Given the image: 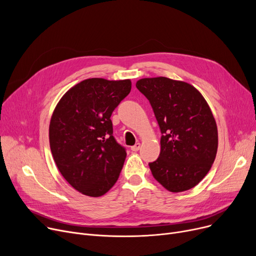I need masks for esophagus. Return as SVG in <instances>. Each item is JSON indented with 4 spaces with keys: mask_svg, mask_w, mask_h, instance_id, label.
<instances>
[{
    "mask_svg": "<svg viewBox=\"0 0 256 256\" xmlns=\"http://www.w3.org/2000/svg\"><path fill=\"white\" fill-rule=\"evenodd\" d=\"M140 146H141L140 143H136L135 145L130 147V150H132V152H138L140 150Z\"/></svg>",
    "mask_w": 256,
    "mask_h": 256,
    "instance_id": "obj_1",
    "label": "esophagus"
}]
</instances>
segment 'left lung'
Listing matches in <instances>:
<instances>
[{"label":"left lung","mask_w":256,"mask_h":256,"mask_svg":"<svg viewBox=\"0 0 256 256\" xmlns=\"http://www.w3.org/2000/svg\"><path fill=\"white\" fill-rule=\"evenodd\" d=\"M136 87L150 100L162 132L160 156L150 163L154 178L172 193L192 189L217 154L218 128L210 106L182 80L144 78Z\"/></svg>","instance_id":"obj_1"}]
</instances>
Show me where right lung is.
I'll use <instances>...</instances> for the list:
<instances>
[{
  "label": "right lung",
  "mask_w": 256,
  "mask_h": 256,
  "mask_svg": "<svg viewBox=\"0 0 256 256\" xmlns=\"http://www.w3.org/2000/svg\"><path fill=\"white\" fill-rule=\"evenodd\" d=\"M130 80L87 78L72 87L52 112L48 137L65 180L86 196L100 197L117 182L126 156L110 119L130 92Z\"/></svg>",
  "instance_id": "1"
}]
</instances>
